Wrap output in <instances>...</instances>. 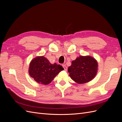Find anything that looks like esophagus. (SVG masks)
Segmentation results:
<instances>
[{
  "mask_svg": "<svg viewBox=\"0 0 122 122\" xmlns=\"http://www.w3.org/2000/svg\"><path fill=\"white\" fill-rule=\"evenodd\" d=\"M62 67H63V68H64V70H65V71H67V66H66L65 65H62Z\"/></svg>",
  "mask_w": 122,
  "mask_h": 122,
  "instance_id": "34e87169",
  "label": "esophagus"
}]
</instances>
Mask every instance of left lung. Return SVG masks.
<instances>
[{"instance_id": "1", "label": "left lung", "mask_w": 122, "mask_h": 122, "mask_svg": "<svg viewBox=\"0 0 122 122\" xmlns=\"http://www.w3.org/2000/svg\"><path fill=\"white\" fill-rule=\"evenodd\" d=\"M98 62L90 56H80L72 61L68 68L69 76L75 82L79 84L90 81L97 74Z\"/></svg>"}]
</instances>
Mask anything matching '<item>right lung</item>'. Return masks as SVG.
I'll list each match as a JSON object with an SVG mask.
<instances>
[{
    "label": "right lung",
    "instance_id": "1",
    "mask_svg": "<svg viewBox=\"0 0 122 122\" xmlns=\"http://www.w3.org/2000/svg\"><path fill=\"white\" fill-rule=\"evenodd\" d=\"M64 68L56 63L51 64L44 56H37L30 61L29 74L39 83L47 85L53 80Z\"/></svg>",
    "mask_w": 122,
    "mask_h": 122
}]
</instances>
